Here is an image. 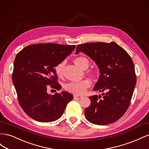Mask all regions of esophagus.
<instances>
[{
    "label": "esophagus",
    "mask_w": 149,
    "mask_h": 149,
    "mask_svg": "<svg viewBox=\"0 0 149 149\" xmlns=\"http://www.w3.org/2000/svg\"><path fill=\"white\" fill-rule=\"evenodd\" d=\"M74 98H77V99H81L82 98V96H80V95H76V94H74V95L73 96Z\"/></svg>",
    "instance_id": "esophagus-1"
}]
</instances>
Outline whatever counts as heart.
I'll use <instances>...</instances> for the list:
<instances>
[{
  "instance_id": "1",
  "label": "heart",
  "mask_w": 149,
  "mask_h": 149,
  "mask_svg": "<svg viewBox=\"0 0 149 149\" xmlns=\"http://www.w3.org/2000/svg\"><path fill=\"white\" fill-rule=\"evenodd\" d=\"M74 63L76 66L83 70L87 69V68L88 67L89 65L88 60L86 58L83 56H79L75 58L74 60ZM63 65V63L62 62L55 66V71L58 76H61L62 74ZM89 86V81L88 79H84L81 81L77 83L71 82L68 83L66 85L65 89L67 91L71 93L76 94H82L86 91V90L87 88H88Z\"/></svg>"
}]
</instances>
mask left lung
<instances>
[{"mask_svg":"<svg viewBox=\"0 0 149 149\" xmlns=\"http://www.w3.org/2000/svg\"><path fill=\"white\" fill-rule=\"evenodd\" d=\"M83 52L95 62L101 74L93 88L104 92L89 97L91 105L84 111L86 118L94 124L107 125L119 119L130 105L136 84L132 58L115 42L78 45L76 54Z\"/></svg>","mask_w":149,"mask_h":149,"instance_id":"1","label":"left lung"}]
</instances>
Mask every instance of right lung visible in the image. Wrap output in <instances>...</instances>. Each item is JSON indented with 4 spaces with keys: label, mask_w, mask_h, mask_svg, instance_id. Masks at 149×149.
I'll return each mask as SVG.
<instances>
[{
    "label": "right lung",
    "mask_w": 149,
    "mask_h": 149,
    "mask_svg": "<svg viewBox=\"0 0 149 149\" xmlns=\"http://www.w3.org/2000/svg\"><path fill=\"white\" fill-rule=\"evenodd\" d=\"M75 45L40 43L26 47L17 53L13 63L12 82L20 106L33 119L49 123L62 116L73 95L62 91L47 93V86L60 90L55 67L73 52Z\"/></svg>",
    "instance_id": "add662e5"
}]
</instances>
